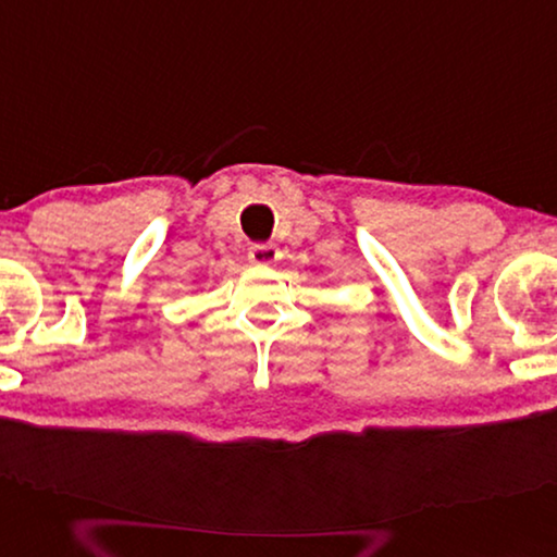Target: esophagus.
<instances>
[{
	"instance_id": "1",
	"label": "esophagus",
	"mask_w": 557,
	"mask_h": 557,
	"mask_svg": "<svg viewBox=\"0 0 557 557\" xmlns=\"http://www.w3.org/2000/svg\"><path fill=\"white\" fill-rule=\"evenodd\" d=\"M247 257H250V262L260 264V268H268V264H275L280 260V250L277 245L272 243H255L250 247V252H247Z\"/></svg>"
}]
</instances>
